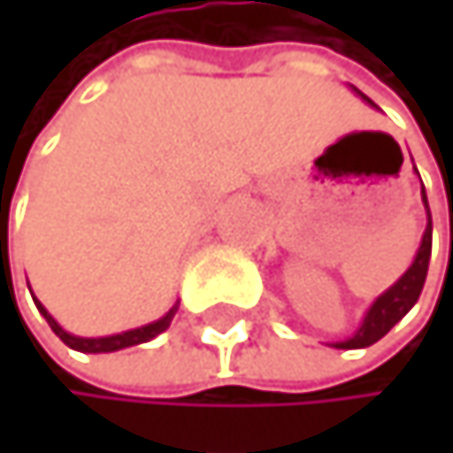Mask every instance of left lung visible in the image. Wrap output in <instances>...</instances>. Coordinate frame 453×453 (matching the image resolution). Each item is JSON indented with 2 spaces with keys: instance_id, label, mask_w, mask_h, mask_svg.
I'll return each mask as SVG.
<instances>
[{
  "instance_id": "obj_1",
  "label": "left lung",
  "mask_w": 453,
  "mask_h": 453,
  "mask_svg": "<svg viewBox=\"0 0 453 453\" xmlns=\"http://www.w3.org/2000/svg\"><path fill=\"white\" fill-rule=\"evenodd\" d=\"M350 89L364 100L375 105L367 95H361L356 86ZM421 203L426 209V228H424V236H421V244H418V252L413 257V264L408 266V272L399 277L388 290H383L378 299L370 304V310L364 312L361 318V326L356 328V334L342 340V342H328L332 348H342V350H356V348H370L375 345L380 337H386L391 328L403 320L413 304L418 302L421 296V288H424V280H426V269H429V255H432V214H429V203H426V189L421 184Z\"/></svg>"
}]
</instances>
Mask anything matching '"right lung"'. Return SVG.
I'll list each match as a JSON object with an SVG mask.
<instances>
[{
	"instance_id": "obj_1",
	"label": "right lung",
	"mask_w": 453,
	"mask_h": 453,
	"mask_svg": "<svg viewBox=\"0 0 453 453\" xmlns=\"http://www.w3.org/2000/svg\"><path fill=\"white\" fill-rule=\"evenodd\" d=\"M40 315L48 320V326L54 328V334L73 350H81V353H113V350H121V348H133V345H141V342H149L154 340L157 334H163L165 328L171 326L176 310H179V302L160 318V320H154V323H146V326H138V328H130V332H121V334H108V337H75L70 332H65V328L54 320V315H50L37 299H35Z\"/></svg>"
}]
</instances>
